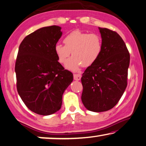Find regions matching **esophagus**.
Wrapping results in <instances>:
<instances>
[{
    "label": "esophagus",
    "instance_id": "esophagus-1",
    "mask_svg": "<svg viewBox=\"0 0 146 146\" xmlns=\"http://www.w3.org/2000/svg\"><path fill=\"white\" fill-rule=\"evenodd\" d=\"M81 78H82V75L79 74H74V79L76 81L80 80Z\"/></svg>",
    "mask_w": 146,
    "mask_h": 146
}]
</instances>
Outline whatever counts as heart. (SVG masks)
Masks as SVG:
<instances>
[{
	"label": "heart",
	"instance_id": "1",
	"mask_svg": "<svg viewBox=\"0 0 146 146\" xmlns=\"http://www.w3.org/2000/svg\"><path fill=\"white\" fill-rule=\"evenodd\" d=\"M64 46L55 45L54 51L60 64L66 61L72 53V57L67 60L65 67L72 71H78L81 66L87 68L95 64L99 59L103 50L101 36L96 33H87L74 31L65 36Z\"/></svg>",
	"mask_w": 146,
	"mask_h": 146
}]
</instances>
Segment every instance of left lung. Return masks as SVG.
Masks as SVG:
<instances>
[{
  "label": "left lung",
  "mask_w": 146,
  "mask_h": 146,
  "mask_svg": "<svg viewBox=\"0 0 146 146\" xmlns=\"http://www.w3.org/2000/svg\"><path fill=\"white\" fill-rule=\"evenodd\" d=\"M103 50L99 59L87 67L81 78L82 101L92 111H108L115 106L127 86L130 54L115 31L98 27Z\"/></svg>",
  "instance_id": "8db88e82"
}]
</instances>
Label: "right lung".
I'll return each mask as SVG.
<instances>
[{"instance_id": "add662e5", "label": "right lung", "mask_w": 146, "mask_h": 146, "mask_svg": "<svg viewBox=\"0 0 146 146\" xmlns=\"http://www.w3.org/2000/svg\"><path fill=\"white\" fill-rule=\"evenodd\" d=\"M60 29L46 27L27 36L15 61L17 92L26 106L39 115L59 110L64 91L73 80L72 73L64 70L54 51Z\"/></svg>"}]
</instances>
